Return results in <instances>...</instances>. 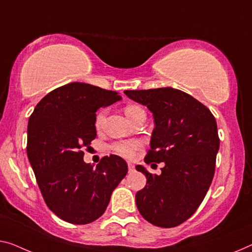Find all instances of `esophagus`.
Instances as JSON below:
<instances>
[{
    "mask_svg": "<svg viewBox=\"0 0 252 252\" xmlns=\"http://www.w3.org/2000/svg\"><path fill=\"white\" fill-rule=\"evenodd\" d=\"M127 171H129V173H133V172H134V166H133V164L127 163Z\"/></svg>",
    "mask_w": 252,
    "mask_h": 252,
    "instance_id": "34e87169",
    "label": "esophagus"
}]
</instances>
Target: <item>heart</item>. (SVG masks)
Instances as JSON below:
<instances>
[{
    "label": "heart",
    "mask_w": 252,
    "mask_h": 252,
    "mask_svg": "<svg viewBox=\"0 0 252 252\" xmlns=\"http://www.w3.org/2000/svg\"><path fill=\"white\" fill-rule=\"evenodd\" d=\"M125 112L127 118L132 121L133 118H136L138 114L145 113L144 108L138 104H127L125 107ZM107 113V108L102 107L97 112L95 115V126L96 127H99L102 126L105 116ZM141 147V142L137 140V139H127V140H119L112 144V149L114 150L116 154L121 155L126 158H131L134 156L137 150Z\"/></svg>",
    "instance_id": "heart-1"
}]
</instances>
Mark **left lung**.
I'll use <instances>...</instances> for the list:
<instances>
[{"mask_svg": "<svg viewBox=\"0 0 252 252\" xmlns=\"http://www.w3.org/2000/svg\"><path fill=\"white\" fill-rule=\"evenodd\" d=\"M126 95L153 112L155 127L145 163L164 162L160 175L136 166L147 178L136 194L139 213L159 227H175L193 215L213 181L220 138L207 107L171 87L126 90Z\"/></svg>", "mask_w": 252, "mask_h": 252, "instance_id": "8db88e82", "label": "left lung"}]
</instances>
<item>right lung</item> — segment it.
<instances>
[{
    "label": "right lung",
    "instance_id": "1",
    "mask_svg": "<svg viewBox=\"0 0 252 252\" xmlns=\"http://www.w3.org/2000/svg\"><path fill=\"white\" fill-rule=\"evenodd\" d=\"M120 99L113 90L71 82L48 93L30 115L29 162L47 207L65 222L88 224L102 216L127 173L120 156H104L94 167L82 152L96 138V111Z\"/></svg>",
    "mask_w": 252,
    "mask_h": 252
}]
</instances>
